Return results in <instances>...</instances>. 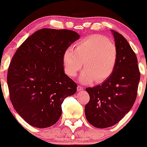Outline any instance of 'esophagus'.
Wrapping results in <instances>:
<instances>
[{"label": "esophagus", "mask_w": 147, "mask_h": 147, "mask_svg": "<svg viewBox=\"0 0 147 147\" xmlns=\"http://www.w3.org/2000/svg\"><path fill=\"white\" fill-rule=\"evenodd\" d=\"M84 90V88L82 87V86H78V91H82Z\"/></svg>", "instance_id": "1"}]
</instances>
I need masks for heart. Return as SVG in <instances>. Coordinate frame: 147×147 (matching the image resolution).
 I'll list each match as a JSON object with an SVG mask.
<instances>
[{
  "label": "heart",
  "instance_id": "obj_1",
  "mask_svg": "<svg viewBox=\"0 0 147 147\" xmlns=\"http://www.w3.org/2000/svg\"><path fill=\"white\" fill-rule=\"evenodd\" d=\"M117 60L116 45L98 34L84 38L77 44L75 51L67 48L63 55L65 71L70 77L76 76L84 63L85 69L80 77L83 84L105 82L115 71Z\"/></svg>",
  "mask_w": 147,
  "mask_h": 147
}]
</instances>
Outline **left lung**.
<instances>
[{
	"label": "left lung",
	"instance_id": "1",
	"mask_svg": "<svg viewBox=\"0 0 147 147\" xmlns=\"http://www.w3.org/2000/svg\"><path fill=\"white\" fill-rule=\"evenodd\" d=\"M118 50L112 75L100 85L87 87L90 101L84 113L90 124L97 128L115 125L129 112L137 95L140 72L137 58L127 40L111 30Z\"/></svg>",
	"mask_w": 147,
	"mask_h": 147
}]
</instances>
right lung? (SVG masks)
Here are the masks:
<instances>
[{
  "mask_svg": "<svg viewBox=\"0 0 147 147\" xmlns=\"http://www.w3.org/2000/svg\"><path fill=\"white\" fill-rule=\"evenodd\" d=\"M80 38L69 30L42 28L18 48L8 67L10 100L31 126L46 128L62 115V104L75 94L78 84L65 75L63 55Z\"/></svg>",
  "mask_w": 147,
  "mask_h": 147,
  "instance_id": "obj_1",
  "label": "right lung"
}]
</instances>
